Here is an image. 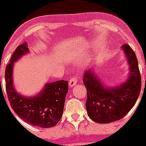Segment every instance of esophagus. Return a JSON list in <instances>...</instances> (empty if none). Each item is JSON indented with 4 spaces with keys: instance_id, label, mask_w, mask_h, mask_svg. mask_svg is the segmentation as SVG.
I'll list each match as a JSON object with an SVG mask.
<instances>
[{
    "instance_id": "esophagus-1",
    "label": "esophagus",
    "mask_w": 146,
    "mask_h": 146,
    "mask_svg": "<svg viewBox=\"0 0 146 146\" xmlns=\"http://www.w3.org/2000/svg\"><path fill=\"white\" fill-rule=\"evenodd\" d=\"M77 82V76H73V78H71L70 79V80H69V86H70V88H73L75 85H76Z\"/></svg>"
}]
</instances>
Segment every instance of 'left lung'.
Masks as SVG:
<instances>
[{"label":"left lung","instance_id":"obj_1","mask_svg":"<svg viewBox=\"0 0 146 146\" xmlns=\"http://www.w3.org/2000/svg\"><path fill=\"white\" fill-rule=\"evenodd\" d=\"M130 66L128 80L116 88H105L91 70L84 73L87 88L88 115L95 122L109 123L120 120L135 105L141 89V78L136 54L129 44L122 46Z\"/></svg>","mask_w":146,"mask_h":146}]
</instances>
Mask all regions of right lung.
<instances>
[{
    "mask_svg": "<svg viewBox=\"0 0 146 146\" xmlns=\"http://www.w3.org/2000/svg\"><path fill=\"white\" fill-rule=\"evenodd\" d=\"M27 46L25 42L19 45L5 68V89L8 100L15 112L27 123L42 128L52 127L58 123L63 115L68 82L61 80L46 84L41 93L34 98H25L17 93L13 85V64L29 51Z\"/></svg>",
    "mask_w": 146,
    "mask_h": 146,
    "instance_id": "add662e5",
    "label": "right lung"
}]
</instances>
